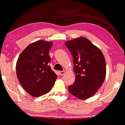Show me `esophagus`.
<instances>
[{
    "instance_id": "esophagus-1",
    "label": "esophagus",
    "mask_w": 125,
    "mask_h": 125,
    "mask_svg": "<svg viewBox=\"0 0 125 125\" xmlns=\"http://www.w3.org/2000/svg\"><path fill=\"white\" fill-rule=\"evenodd\" d=\"M59 73H60V75L61 76H62V75H63L64 74L65 71H60Z\"/></svg>"
}]
</instances>
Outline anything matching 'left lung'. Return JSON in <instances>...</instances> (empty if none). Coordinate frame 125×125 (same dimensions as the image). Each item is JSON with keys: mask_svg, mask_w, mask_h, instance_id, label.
Returning a JSON list of instances; mask_svg holds the SVG:
<instances>
[{"mask_svg": "<svg viewBox=\"0 0 125 125\" xmlns=\"http://www.w3.org/2000/svg\"><path fill=\"white\" fill-rule=\"evenodd\" d=\"M73 55L74 83L69 91L80 99L93 96L105 81L106 69L105 57L99 48L84 37L65 42Z\"/></svg>", "mask_w": 125, "mask_h": 125, "instance_id": "1", "label": "left lung"}]
</instances>
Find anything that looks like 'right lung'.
<instances>
[{
    "label": "right lung",
    "instance_id": "1",
    "mask_svg": "<svg viewBox=\"0 0 125 125\" xmlns=\"http://www.w3.org/2000/svg\"><path fill=\"white\" fill-rule=\"evenodd\" d=\"M52 42L39 40L30 44L21 53L16 64L19 81L25 91L33 97L48 93L57 76L48 65L49 51Z\"/></svg>",
    "mask_w": 125,
    "mask_h": 125
}]
</instances>
